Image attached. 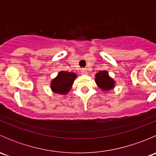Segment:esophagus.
<instances>
[{
  "instance_id": "esophagus-1",
  "label": "esophagus",
  "mask_w": 156,
  "mask_h": 156,
  "mask_svg": "<svg viewBox=\"0 0 156 156\" xmlns=\"http://www.w3.org/2000/svg\"><path fill=\"white\" fill-rule=\"evenodd\" d=\"M81 74H82V75H87V74H88L87 69H81Z\"/></svg>"
}]
</instances>
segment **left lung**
<instances>
[{
    "label": "left lung",
    "mask_w": 156,
    "mask_h": 156,
    "mask_svg": "<svg viewBox=\"0 0 156 156\" xmlns=\"http://www.w3.org/2000/svg\"><path fill=\"white\" fill-rule=\"evenodd\" d=\"M95 82L97 87L104 92L111 90L115 87V81L109 76L107 71H100L95 75Z\"/></svg>",
    "instance_id": "1"
}]
</instances>
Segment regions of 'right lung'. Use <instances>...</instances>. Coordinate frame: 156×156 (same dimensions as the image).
Wrapping results in <instances>:
<instances>
[{"instance_id":"add662e5","label":"right lung","mask_w":156,"mask_h":156,"mask_svg":"<svg viewBox=\"0 0 156 156\" xmlns=\"http://www.w3.org/2000/svg\"><path fill=\"white\" fill-rule=\"evenodd\" d=\"M78 77L75 72L60 71L50 82V89L54 94L66 95L71 90L74 81Z\"/></svg>"}]
</instances>
